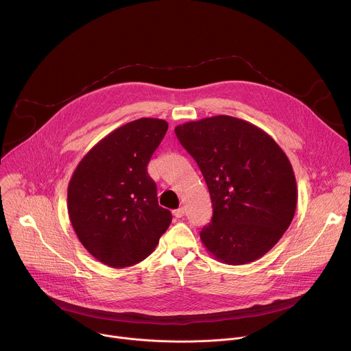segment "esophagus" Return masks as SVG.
Returning a JSON list of instances; mask_svg holds the SVG:
<instances>
[{
  "instance_id": "esophagus-1",
  "label": "esophagus",
  "mask_w": 351,
  "mask_h": 351,
  "mask_svg": "<svg viewBox=\"0 0 351 351\" xmlns=\"http://www.w3.org/2000/svg\"><path fill=\"white\" fill-rule=\"evenodd\" d=\"M173 215H175L176 218H182V217L184 215V208H183V207H180V208L175 210V211H173Z\"/></svg>"
}]
</instances>
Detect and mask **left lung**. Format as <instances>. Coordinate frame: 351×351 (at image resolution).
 Here are the masks:
<instances>
[{"instance_id": "obj_1", "label": "left lung", "mask_w": 351, "mask_h": 351, "mask_svg": "<svg viewBox=\"0 0 351 351\" xmlns=\"http://www.w3.org/2000/svg\"><path fill=\"white\" fill-rule=\"evenodd\" d=\"M202 171L213 203L199 239L218 261L253 263L280 240L294 217L297 186L291 164L263 129L218 115L175 128Z\"/></svg>"}]
</instances>
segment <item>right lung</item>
<instances>
[{"label": "right lung", "instance_id": "right-lung-1", "mask_svg": "<svg viewBox=\"0 0 351 351\" xmlns=\"http://www.w3.org/2000/svg\"><path fill=\"white\" fill-rule=\"evenodd\" d=\"M168 130L164 119L140 118L99 140L68 186V214L87 252L112 268L152 254L172 214L158 206L147 165Z\"/></svg>", "mask_w": 351, "mask_h": 351}]
</instances>
